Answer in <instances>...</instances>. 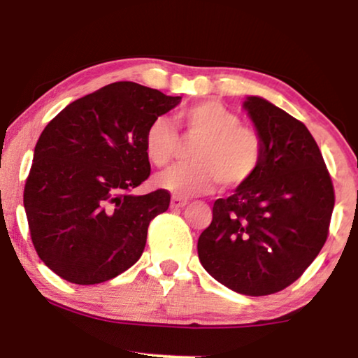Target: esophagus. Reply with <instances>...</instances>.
<instances>
[{"label": "esophagus", "instance_id": "esophagus-1", "mask_svg": "<svg viewBox=\"0 0 358 358\" xmlns=\"http://www.w3.org/2000/svg\"><path fill=\"white\" fill-rule=\"evenodd\" d=\"M185 205H188L187 199H182V196H173V199H171V207L173 208H182Z\"/></svg>", "mask_w": 358, "mask_h": 358}]
</instances>
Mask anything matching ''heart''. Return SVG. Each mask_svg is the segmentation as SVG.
Wrapping results in <instances>:
<instances>
[{
	"label": "heart",
	"mask_w": 358,
	"mask_h": 358,
	"mask_svg": "<svg viewBox=\"0 0 358 358\" xmlns=\"http://www.w3.org/2000/svg\"><path fill=\"white\" fill-rule=\"evenodd\" d=\"M178 124L190 151V165L156 176V185L176 196H193L220 187H239L257 171L264 141L252 126L241 124L239 114L217 101H203L180 110ZM180 136L168 117H156L145 134V151L155 166L165 168L180 153Z\"/></svg>",
	"instance_id": "1"
}]
</instances>
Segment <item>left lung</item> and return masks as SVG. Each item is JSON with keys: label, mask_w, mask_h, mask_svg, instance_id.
<instances>
[{"label": "left lung", "mask_w": 358, "mask_h": 358, "mask_svg": "<svg viewBox=\"0 0 358 358\" xmlns=\"http://www.w3.org/2000/svg\"><path fill=\"white\" fill-rule=\"evenodd\" d=\"M244 109L264 141L257 171L215 200L199 259L236 293L266 296L305 273L327 242L335 192L322 151L301 121L250 96Z\"/></svg>", "instance_id": "1"}]
</instances>
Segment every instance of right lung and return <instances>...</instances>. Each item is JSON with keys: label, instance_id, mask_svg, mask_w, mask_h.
<instances>
[{"label": "right lung", "instance_id": "right-lung-1", "mask_svg": "<svg viewBox=\"0 0 358 358\" xmlns=\"http://www.w3.org/2000/svg\"><path fill=\"white\" fill-rule=\"evenodd\" d=\"M182 97L114 82L71 102L36 141L23 203L36 254L57 276L97 285L141 257L170 192L131 195L151 173L148 126Z\"/></svg>", "mask_w": 358, "mask_h": 358}]
</instances>
